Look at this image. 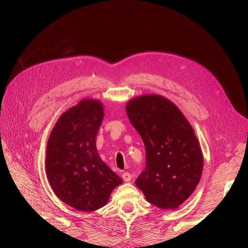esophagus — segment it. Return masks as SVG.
Instances as JSON below:
<instances>
[{"mask_svg": "<svg viewBox=\"0 0 248 248\" xmlns=\"http://www.w3.org/2000/svg\"><path fill=\"white\" fill-rule=\"evenodd\" d=\"M122 178H123V180H124L125 182H129L130 180H131V178H132V176H131L130 172H123Z\"/></svg>", "mask_w": 248, "mask_h": 248, "instance_id": "esophagus-1", "label": "esophagus"}]
</instances>
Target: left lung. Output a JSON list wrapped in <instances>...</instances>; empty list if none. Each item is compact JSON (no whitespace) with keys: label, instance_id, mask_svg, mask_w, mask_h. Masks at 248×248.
Masks as SVG:
<instances>
[{"label":"left lung","instance_id":"8db88e82","mask_svg":"<svg viewBox=\"0 0 248 248\" xmlns=\"http://www.w3.org/2000/svg\"><path fill=\"white\" fill-rule=\"evenodd\" d=\"M126 112L146 149V168L137 186L158 208H178L196 189L204 164L193 128L181 110L160 95L131 99Z\"/></svg>","mask_w":248,"mask_h":248}]
</instances>
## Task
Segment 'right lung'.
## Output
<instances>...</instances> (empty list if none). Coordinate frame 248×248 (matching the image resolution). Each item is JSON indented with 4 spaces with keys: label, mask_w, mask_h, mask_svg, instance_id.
Segmentation results:
<instances>
[{
    "label": "right lung",
    "mask_w": 248,
    "mask_h": 248,
    "mask_svg": "<svg viewBox=\"0 0 248 248\" xmlns=\"http://www.w3.org/2000/svg\"><path fill=\"white\" fill-rule=\"evenodd\" d=\"M103 117L99 100H81L59 118L47 140L46 169L51 188L65 204L82 212L106 206L123 182L97 152Z\"/></svg>",
    "instance_id": "right-lung-1"
}]
</instances>
